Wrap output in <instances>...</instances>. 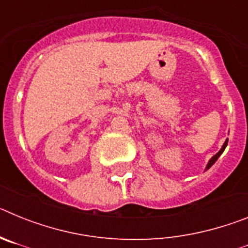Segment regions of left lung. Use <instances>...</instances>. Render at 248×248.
<instances>
[{
  "mask_svg": "<svg viewBox=\"0 0 248 248\" xmlns=\"http://www.w3.org/2000/svg\"><path fill=\"white\" fill-rule=\"evenodd\" d=\"M227 141H229V140L226 139V141H225V143H223V145H222V148H221V150L218 151L217 154H216V155H214V156H212L211 159H210V161H209V163H207V166H206V170H207V169H210V168H211V166L214 165L215 163H216V160H217L218 157H220V155L222 154V153H223V150H225V149H226V146H227Z\"/></svg>",
  "mask_w": 248,
  "mask_h": 248,
  "instance_id": "left-lung-1",
  "label": "left lung"
}]
</instances>
